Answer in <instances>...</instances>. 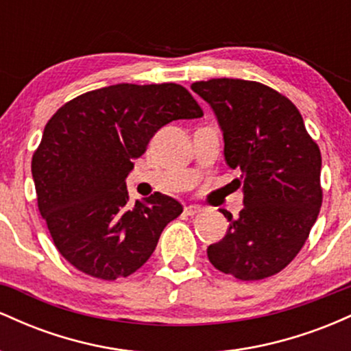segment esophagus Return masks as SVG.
<instances>
[{"label": "esophagus", "mask_w": 351, "mask_h": 351, "mask_svg": "<svg viewBox=\"0 0 351 351\" xmlns=\"http://www.w3.org/2000/svg\"><path fill=\"white\" fill-rule=\"evenodd\" d=\"M201 211H203V208L198 206V204H189V206L184 208V215H186V216L199 215Z\"/></svg>", "instance_id": "34e87169"}]
</instances>
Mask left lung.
<instances>
[{
    "label": "left lung",
    "instance_id": "1",
    "mask_svg": "<svg viewBox=\"0 0 351 351\" xmlns=\"http://www.w3.org/2000/svg\"><path fill=\"white\" fill-rule=\"evenodd\" d=\"M191 90L215 112L224 158L243 186L244 208L208 247L209 263L239 280L280 272L307 241L322 206V156L297 107L274 88L241 79H211Z\"/></svg>",
    "mask_w": 351,
    "mask_h": 351
}]
</instances>
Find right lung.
I'll return each instance as SVG.
<instances>
[{
    "instance_id": "right-lung-1",
    "label": "right lung",
    "mask_w": 351,
    "mask_h": 351,
    "mask_svg": "<svg viewBox=\"0 0 351 351\" xmlns=\"http://www.w3.org/2000/svg\"><path fill=\"white\" fill-rule=\"evenodd\" d=\"M203 110L178 84H115L79 95L44 127L31 171L58 251L87 276L115 280L150 259L183 206L155 193L128 204L127 176L163 125Z\"/></svg>"
}]
</instances>
